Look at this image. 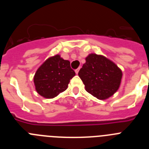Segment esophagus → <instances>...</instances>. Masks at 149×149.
<instances>
[{"mask_svg": "<svg viewBox=\"0 0 149 149\" xmlns=\"http://www.w3.org/2000/svg\"><path fill=\"white\" fill-rule=\"evenodd\" d=\"M80 69H81V67H79V68H77V69H76V70H75V73L76 74H78V72H79V71H80Z\"/></svg>", "mask_w": 149, "mask_h": 149, "instance_id": "1", "label": "esophagus"}]
</instances>
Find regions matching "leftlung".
<instances>
[{"instance_id": "1", "label": "left lung", "mask_w": 149, "mask_h": 149, "mask_svg": "<svg viewBox=\"0 0 149 149\" xmlns=\"http://www.w3.org/2000/svg\"><path fill=\"white\" fill-rule=\"evenodd\" d=\"M86 92L100 100L110 98L118 90L122 72L105 56L91 54L78 72Z\"/></svg>"}]
</instances>
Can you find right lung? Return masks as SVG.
Here are the masks:
<instances>
[{"instance_id":"obj_1","label":"right lung","mask_w":149,"mask_h":149,"mask_svg":"<svg viewBox=\"0 0 149 149\" xmlns=\"http://www.w3.org/2000/svg\"><path fill=\"white\" fill-rule=\"evenodd\" d=\"M74 75L70 62L55 55L46 60L36 72L33 77L36 90L44 98H53L67 89Z\"/></svg>"}]
</instances>
